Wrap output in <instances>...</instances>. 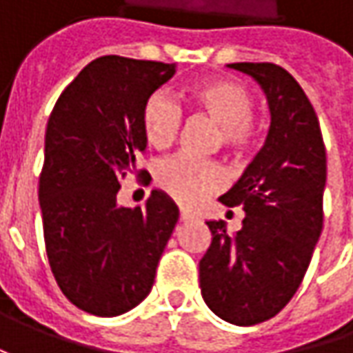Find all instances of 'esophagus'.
<instances>
[{"label": "esophagus", "instance_id": "1", "mask_svg": "<svg viewBox=\"0 0 353 353\" xmlns=\"http://www.w3.org/2000/svg\"><path fill=\"white\" fill-rule=\"evenodd\" d=\"M190 220H194V216L190 212L181 210V222H190Z\"/></svg>", "mask_w": 353, "mask_h": 353}]
</instances>
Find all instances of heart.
Segmentation results:
<instances>
[{"label":"heart","instance_id":"obj_1","mask_svg":"<svg viewBox=\"0 0 353 353\" xmlns=\"http://www.w3.org/2000/svg\"><path fill=\"white\" fill-rule=\"evenodd\" d=\"M192 114L216 125V141L234 155L250 151L257 141L259 128L253 117V96L243 84L228 78L196 82L184 92ZM183 123L179 103L163 92L149 96L141 112V125L147 143L153 149L170 147ZM224 170L214 161H194L174 157L159 165L157 184L183 206H194L204 196L224 186Z\"/></svg>","mask_w":353,"mask_h":353}]
</instances>
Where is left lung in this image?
<instances>
[{
  "instance_id": "8db88e82",
  "label": "left lung",
  "mask_w": 353,
  "mask_h": 353,
  "mask_svg": "<svg viewBox=\"0 0 353 353\" xmlns=\"http://www.w3.org/2000/svg\"><path fill=\"white\" fill-rule=\"evenodd\" d=\"M269 103L271 125L261 151L220 202L243 206L241 230L206 222L212 243L200 259V292L216 316L253 326L281 312L301 287L322 232L326 149L312 103L285 68L234 62Z\"/></svg>"
}]
</instances>
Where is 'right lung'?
Returning a JSON list of instances; mask_svg holds the SVG:
<instances>
[{
	"label": "right lung",
	"instance_id": "add662e5",
	"mask_svg": "<svg viewBox=\"0 0 353 353\" xmlns=\"http://www.w3.org/2000/svg\"><path fill=\"white\" fill-rule=\"evenodd\" d=\"M174 72L176 64L100 57L48 117L39 179L47 257L64 296L90 314L117 316L141 303L179 222L163 190L145 206L117 204L121 179L147 147L143 105Z\"/></svg>",
	"mask_w": 353,
	"mask_h": 353
}]
</instances>
